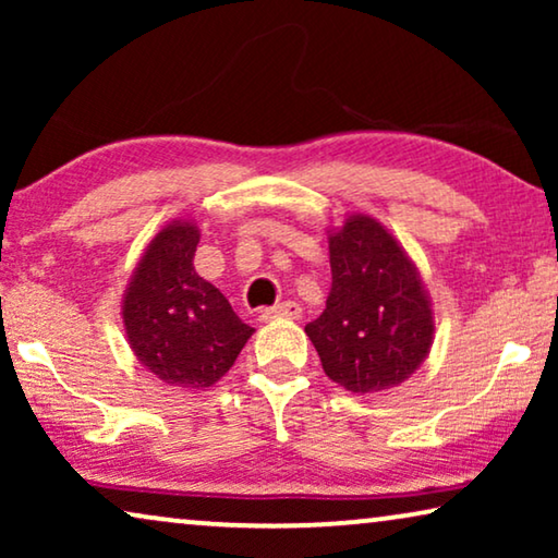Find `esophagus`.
Segmentation results:
<instances>
[{
  "instance_id": "34e87169",
  "label": "esophagus",
  "mask_w": 558,
  "mask_h": 558,
  "mask_svg": "<svg viewBox=\"0 0 558 558\" xmlns=\"http://www.w3.org/2000/svg\"><path fill=\"white\" fill-rule=\"evenodd\" d=\"M300 317H302V307L296 302H279L274 304V307L262 310V315H258V319H264V323H271V319H300Z\"/></svg>"
}]
</instances>
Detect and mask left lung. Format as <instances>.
<instances>
[{"instance_id": "8db88e82", "label": "left lung", "mask_w": 558, "mask_h": 558, "mask_svg": "<svg viewBox=\"0 0 558 558\" xmlns=\"http://www.w3.org/2000/svg\"><path fill=\"white\" fill-rule=\"evenodd\" d=\"M332 287L304 327L327 376L353 393L403 384L429 355L434 312L407 248L376 218L348 216L327 231Z\"/></svg>"}]
</instances>
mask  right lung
<instances>
[{
    "label": "right lung",
    "instance_id": "obj_1",
    "mask_svg": "<svg viewBox=\"0 0 558 558\" xmlns=\"http://www.w3.org/2000/svg\"><path fill=\"white\" fill-rule=\"evenodd\" d=\"M197 241L193 220H170L144 248L121 300L136 361L162 384L187 391L218 384L254 335L220 289L195 271Z\"/></svg>",
    "mask_w": 558,
    "mask_h": 558
}]
</instances>
